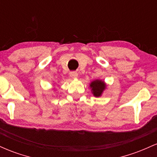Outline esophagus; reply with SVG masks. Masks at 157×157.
<instances>
[{
    "label": "esophagus",
    "mask_w": 157,
    "mask_h": 157,
    "mask_svg": "<svg viewBox=\"0 0 157 157\" xmlns=\"http://www.w3.org/2000/svg\"><path fill=\"white\" fill-rule=\"evenodd\" d=\"M70 77H71L72 79L77 78V77H78V74H77V72H75V71H72V72L70 73Z\"/></svg>",
    "instance_id": "34e87169"
}]
</instances>
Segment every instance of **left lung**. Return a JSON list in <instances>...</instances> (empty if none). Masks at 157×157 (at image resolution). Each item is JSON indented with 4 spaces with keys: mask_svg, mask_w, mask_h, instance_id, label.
<instances>
[{
    "mask_svg": "<svg viewBox=\"0 0 157 157\" xmlns=\"http://www.w3.org/2000/svg\"><path fill=\"white\" fill-rule=\"evenodd\" d=\"M90 89H91V93L96 97H101L103 91L106 89V84L104 81L102 80H93L90 83Z\"/></svg>",
    "mask_w": 157,
    "mask_h": 157,
    "instance_id": "left-lung-1",
    "label": "left lung"
}]
</instances>
